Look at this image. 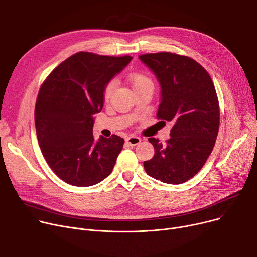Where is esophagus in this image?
Instances as JSON below:
<instances>
[{
	"label": "esophagus",
	"instance_id": "obj_1",
	"mask_svg": "<svg viewBox=\"0 0 257 257\" xmlns=\"http://www.w3.org/2000/svg\"><path fill=\"white\" fill-rule=\"evenodd\" d=\"M125 141L131 146H135V145H138L141 142V139L139 137H136V136H131V137H127Z\"/></svg>",
	"mask_w": 257,
	"mask_h": 257
}]
</instances>
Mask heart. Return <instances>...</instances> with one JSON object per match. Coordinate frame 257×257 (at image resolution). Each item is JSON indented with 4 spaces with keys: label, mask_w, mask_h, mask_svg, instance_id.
I'll list each match as a JSON object with an SVG mask.
<instances>
[{
    "label": "heart",
    "mask_w": 257,
    "mask_h": 257,
    "mask_svg": "<svg viewBox=\"0 0 257 257\" xmlns=\"http://www.w3.org/2000/svg\"><path fill=\"white\" fill-rule=\"evenodd\" d=\"M127 81L131 84V87L133 89V91L137 93L140 91H144V90H150L153 92L154 90V82L152 80V78L144 74V73H133L128 77H127ZM115 89V82L114 81H109L103 90V99L105 101H107L109 98H111V95L113 93Z\"/></svg>",
    "instance_id": "heart-1"
}]
</instances>
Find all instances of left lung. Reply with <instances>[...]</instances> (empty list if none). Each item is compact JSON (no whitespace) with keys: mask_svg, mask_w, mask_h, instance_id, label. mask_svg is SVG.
I'll return each mask as SVG.
<instances>
[{"mask_svg":"<svg viewBox=\"0 0 257 257\" xmlns=\"http://www.w3.org/2000/svg\"><path fill=\"white\" fill-rule=\"evenodd\" d=\"M139 58L160 83L157 118L174 124L166 144L149 138L155 155L143 162L144 169L156 180L181 184L200 172L215 144L219 107L214 84L208 72L190 57L160 52Z\"/></svg>","mask_w":257,"mask_h":257,"instance_id":"8db88e82","label":"left lung"}]
</instances>
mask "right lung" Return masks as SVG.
<instances>
[{
  "mask_svg": "<svg viewBox=\"0 0 257 257\" xmlns=\"http://www.w3.org/2000/svg\"><path fill=\"white\" fill-rule=\"evenodd\" d=\"M133 57L78 52L67 58L42 84L34 119L48 165L68 184L87 187L112 173L124 140H95L94 115L103 106V90Z\"/></svg>",
  "mask_w": 257,
  "mask_h": 257,
  "instance_id": "add662e5",
  "label": "right lung"
}]
</instances>
